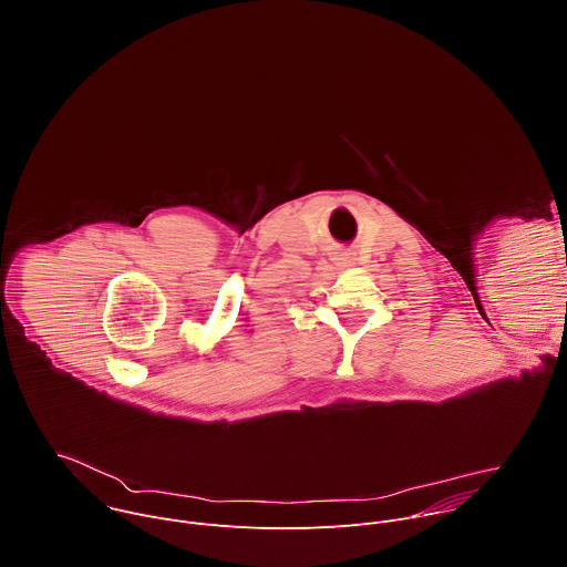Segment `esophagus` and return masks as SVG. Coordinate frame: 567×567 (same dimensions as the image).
Instances as JSON below:
<instances>
[{
    "instance_id": "34e87169",
    "label": "esophagus",
    "mask_w": 567,
    "mask_h": 567,
    "mask_svg": "<svg viewBox=\"0 0 567 567\" xmlns=\"http://www.w3.org/2000/svg\"><path fill=\"white\" fill-rule=\"evenodd\" d=\"M341 260H343V265H352V260H354V258H352L350 254H343V258H341Z\"/></svg>"
}]
</instances>
